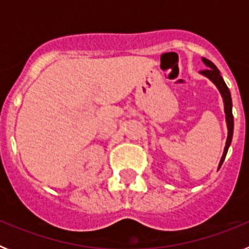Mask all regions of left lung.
<instances>
[{"instance_id":"obj_1","label":"left lung","mask_w":249,"mask_h":249,"mask_svg":"<svg viewBox=\"0 0 249 249\" xmlns=\"http://www.w3.org/2000/svg\"><path fill=\"white\" fill-rule=\"evenodd\" d=\"M203 59L204 65L207 66V70H203L201 71L202 74H204L206 77H208L215 86H217V89H219L221 92L222 97H223V102H224V112H226V121H227V128H228V137H227V142H226V147H224L223 151V156L221 158V162H219V167L222 166L223 163L224 158H226V155H227L228 147H230L231 142H232V136H233V114H232V98H231V92L228 89L227 85L224 83L223 78H222L221 73H219L218 68L215 67L214 63H212L210 59L207 58H202Z\"/></svg>"}]
</instances>
